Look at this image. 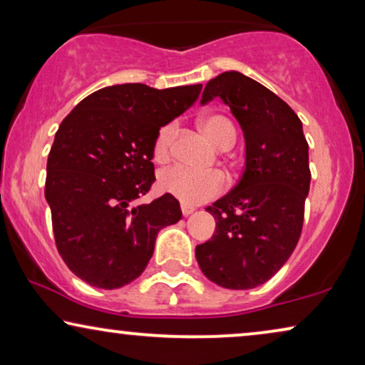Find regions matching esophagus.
Listing matches in <instances>:
<instances>
[{"label": "esophagus", "mask_w": 365, "mask_h": 365, "mask_svg": "<svg viewBox=\"0 0 365 365\" xmlns=\"http://www.w3.org/2000/svg\"><path fill=\"white\" fill-rule=\"evenodd\" d=\"M181 211H182V216H189V214L194 212V207L189 206L186 202H181Z\"/></svg>", "instance_id": "obj_1"}]
</instances>
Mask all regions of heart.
Instances as JSON below:
<instances>
[{"mask_svg": "<svg viewBox=\"0 0 365 365\" xmlns=\"http://www.w3.org/2000/svg\"><path fill=\"white\" fill-rule=\"evenodd\" d=\"M204 133L221 149H229L236 143L237 133L232 121L222 114H209L201 121ZM178 133L176 123H168L159 129L154 139V158L166 159L173 149ZM158 186L163 192L181 199L182 202L197 204L212 199L226 191L227 178L221 171H196L182 164L164 168L158 176Z\"/></svg>", "mask_w": 365, "mask_h": 365, "instance_id": "1", "label": "heart"}]
</instances>
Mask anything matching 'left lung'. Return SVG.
Instances as JSON below:
<instances>
[{
	"instance_id": "obj_1",
	"label": "left lung",
	"mask_w": 365,
	"mask_h": 365,
	"mask_svg": "<svg viewBox=\"0 0 365 365\" xmlns=\"http://www.w3.org/2000/svg\"><path fill=\"white\" fill-rule=\"evenodd\" d=\"M221 98L246 138V168L227 196L207 206L216 234L196 246L199 267L227 289L269 281L297 246L311 184L302 123L286 101L237 71L206 84L201 103Z\"/></svg>"
}]
</instances>
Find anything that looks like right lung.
Wrapping results in <instances>:
<instances>
[{"label":"right lung","mask_w":365,"mask_h":365,"mask_svg":"<svg viewBox=\"0 0 365 365\" xmlns=\"http://www.w3.org/2000/svg\"><path fill=\"white\" fill-rule=\"evenodd\" d=\"M201 89L116 84L89 94L59 124L44 196L59 256L81 281L126 286L146 269L159 229L181 219L171 194L141 206L133 201L156 179L158 131L191 108Z\"/></svg>","instance_id":"1"}]
</instances>
